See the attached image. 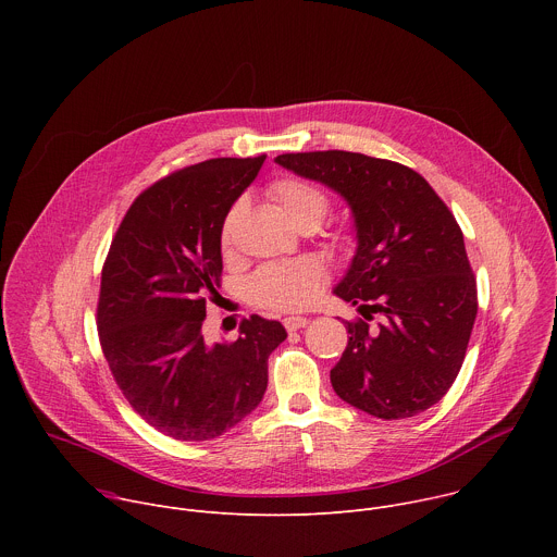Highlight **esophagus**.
<instances>
[{
  "mask_svg": "<svg viewBox=\"0 0 557 557\" xmlns=\"http://www.w3.org/2000/svg\"><path fill=\"white\" fill-rule=\"evenodd\" d=\"M308 324V320H306V317H284V329L286 331H299V329H304Z\"/></svg>",
  "mask_w": 557,
  "mask_h": 557,
  "instance_id": "obj_1",
  "label": "esophagus"
}]
</instances>
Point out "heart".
Segmentation results:
<instances>
[{"label": "heart", "instance_id": "obj_1", "mask_svg": "<svg viewBox=\"0 0 557 557\" xmlns=\"http://www.w3.org/2000/svg\"><path fill=\"white\" fill-rule=\"evenodd\" d=\"M269 196L277 202V207L286 213V218L299 228L306 224H320L329 209L331 198L329 194L304 178L286 176L277 178L269 185ZM240 215V205H233L226 213L222 228H220V243L226 247L233 240L235 220ZM335 240L342 249L350 247V233L346 228L337 231ZM326 271L320 262L314 260H288V262H271L256 271L247 284L249 297L269 310L290 312L306 308L312 304L326 286Z\"/></svg>", "mask_w": 557, "mask_h": 557}]
</instances>
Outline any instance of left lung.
<instances>
[{
  "mask_svg": "<svg viewBox=\"0 0 557 557\" xmlns=\"http://www.w3.org/2000/svg\"><path fill=\"white\" fill-rule=\"evenodd\" d=\"M275 163L346 198L357 253L335 295L359 306L331 370L339 399L385 421L438 404L465 361L479 312L462 231L414 170L366 153H282ZM372 311L382 322L372 327Z\"/></svg>",
  "mask_w": 557,
  "mask_h": 557,
  "instance_id": "obj_1",
  "label": "left lung"
}]
</instances>
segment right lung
I'll return each instance as SVG.
<instances>
[{
  "instance_id": "right-lung-1",
  "label": "right lung",
  "mask_w": 557,
  "mask_h": 557,
  "mask_svg": "<svg viewBox=\"0 0 557 557\" xmlns=\"http://www.w3.org/2000/svg\"><path fill=\"white\" fill-rule=\"evenodd\" d=\"M264 158H211L156 181L127 209L103 264L97 329L112 376L132 410L176 441L218 438L249 417L269 355L286 339L258 314L231 344L202 337L222 222Z\"/></svg>"
}]
</instances>
